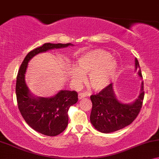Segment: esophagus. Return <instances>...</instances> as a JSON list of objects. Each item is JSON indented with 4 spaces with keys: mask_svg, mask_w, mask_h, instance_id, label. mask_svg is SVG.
Returning a JSON list of instances; mask_svg holds the SVG:
<instances>
[{
    "mask_svg": "<svg viewBox=\"0 0 159 159\" xmlns=\"http://www.w3.org/2000/svg\"><path fill=\"white\" fill-rule=\"evenodd\" d=\"M86 97V94L85 93H79V96H78V97H79V99H82Z\"/></svg>",
    "mask_w": 159,
    "mask_h": 159,
    "instance_id": "obj_1",
    "label": "esophagus"
}]
</instances>
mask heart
Here are the masks:
<instances>
[{"mask_svg":"<svg viewBox=\"0 0 159 159\" xmlns=\"http://www.w3.org/2000/svg\"><path fill=\"white\" fill-rule=\"evenodd\" d=\"M79 68L71 72V80L79 86L85 80L84 74H89V82L95 91H102L109 86L118 69L117 60L102 49H94L83 53L77 60Z\"/></svg>","mask_w":159,"mask_h":159,"instance_id":"obj_1","label":"heart"}]
</instances>
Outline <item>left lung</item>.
Segmentation results:
<instances>
[{
	"instance_id": "8db88e82",
	"label": "left lung",
	"mask_w": 159,
	"mask_h": 159,
	"mask_svg": "<svg viewBox=\"0 0 159 159\" xmlns=\"http://www.w3.org/2000/svg\"><path fill=\"white\" fill-rule=\"evenodd\" d=\"M135 70L142 79L141 71L137 58L135 59ZM144 98L143 81L138 98L130 103L120 102L114 91L113 84L103 89L97 95L91 96L92 109L90 121L97 130L103 133H113L133 122L140 111Z\"/></svg>"
}]
</instances>
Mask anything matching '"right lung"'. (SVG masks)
<instances>
[{
    "instance_id": "obj_1",
    "label": "right lung",
    "mask_w": 159,
    "mask_h": 159,
    "mask_svg": "<svg viewBox=\"0 0 159 159\" xmlns=\"http://www.w3.org/2000/svg\"><path fill=\"white\" fill-rule=\"evenodd\" d=\"M68 46H73V44H44L26 55L18 72L16 93L20 112L33 129L44 135L55 136L66 129L68 123L69 107L78 102V93L75 91L61 90L51 97H36L26 84V69L29 62L35 55Z\"/></svg>"
}]
</instances>
